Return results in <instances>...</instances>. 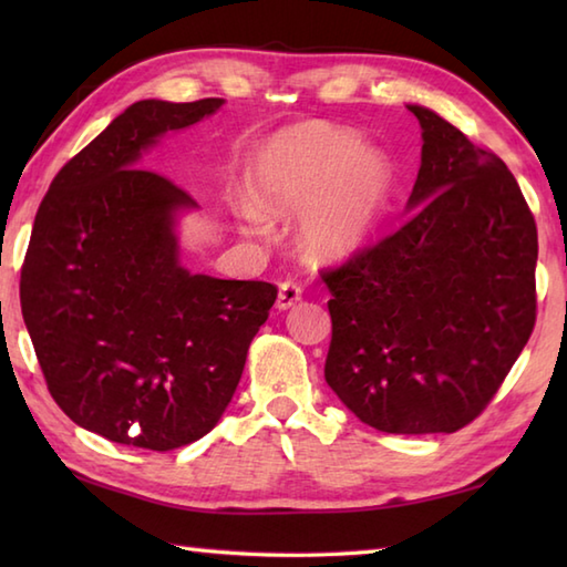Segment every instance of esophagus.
Instances as JSON below:
<instances>
[{
	"label": "esophagus",
	"mask_w": 567,
	"mask_h": 567,
	"mask_svg": "<svg viewBox=\"0 0 567 567\" xmlns=\"http://www.w3.org/2000/svg\"><path fill=\"white\" fill-rule=\"evenodd\" d=\"M299 299H302V287H299L295 280H285L280 285V292H277V309H290L299 302Z\"/></svg>",
	"instance_id": "esophagus-1"
}]
</instances>
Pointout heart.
<instances>
[{
  "label": "heart",
  "mask_w": 567,
  "mask_h": 567,
  "mask_svg": "<svg viewBox=\"0 0 567 567\" xmlns=\"http://www.w3.org/2000/svg\"><path fill=\"white\" fill-rule=\"evenodd\" d=\"M260 207L250 204L246 219L268 228V214L307 207L305 238L323 258H341L365 244L378 224L390 189V167L378 151L360 146L348 128L305 124L275 136L252 173Z\"/></svg>",
  "instance_id": "b5f03b06"
}]
</instances>
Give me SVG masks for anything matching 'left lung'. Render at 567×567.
Masks as SVG:
<instances>
[{
  "label": "left lung",
  "mask_w": 567,
  "mask_h": 567,
  "mask_svg": "<svg viewBox=\"0 0 567 567\" xmlns=\"http://www.w3.org/2000/svg\"><path fill=\"white\" fill-rule=\"evenodd\" d=\"M406 224L323 268V378L384 433H453L485 412L536 323L538 234L509 167L424 106Z\"/></svg>",
  "instance_id": "8db88e82"
}]
</instances>
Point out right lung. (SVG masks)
I'll use <instances>...</instances> for the list:
<instances>
[{
	"label": "right lung",
	"mask_w": 567,
	"mask_h": 567,
	"mask_svg": "<svg viewBox=\"0 0 567 567\" xmlns=\"http://www.w3.org/2000/svg\"><path fill=\"white\" fill-rule=\"evenodd\" d=\"M224 100H143L53 177L21 265V315L48 392L78 426L173 451L209 433L244 375L277 287L179 265L175 212L195 207L141 151Z\"/></svg>",
	"instance_id": "1"
}]
</instances>
